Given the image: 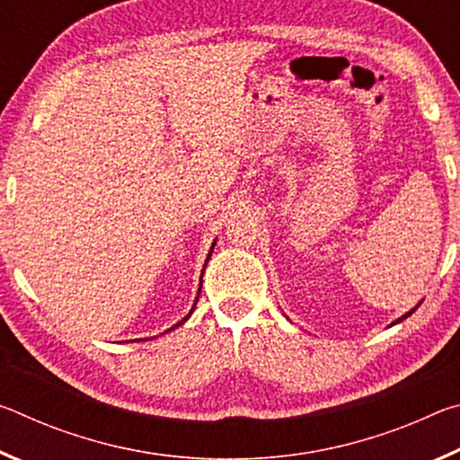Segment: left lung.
<instances>
[{"instance_id": "8db88e82", "label": "left lung", "mask_w": 460, "mask_h": 460, "mask_svg": "<svg viewBox=\"0 0 460 460\" xmlns=\"http://www.w3.org/2000/svg\"><path fill=\"white\" fill-rule=\"evenodd\" d=\"M420 305H422V300H420V302H418V305H416L414 308H411V310H408V313H406V314H402V316L398 318V321H394V323H392V324H389V326H394V324H398V323H402V321H406V318H408V316H410L411 313H416V310H418V306H420Z\"/></svg>"}]
</instances>
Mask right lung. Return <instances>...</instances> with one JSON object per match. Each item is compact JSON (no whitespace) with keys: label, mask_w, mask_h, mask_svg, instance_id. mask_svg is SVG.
Segmentation results:
<instances>
[{"label":"right lung","mask_w":460,"mask_h":460,"mask_svg":"<svg viewBox=\"0 0 460 460\" xmlns=\"http://www.w3.org/2000/svg\"><path fill=\"white\" fill-rule=\"evenodd\" d=\"M217 241V239H215ZM215 241H213V245H211V252H208V255H207V261H205V268H207V263H208V260H211V255H213V247H215ZM202 274H205V270H202ZM200 286H202V276H200ZM200 286H199V294H200ZM197 300H199V296H197ZM197 300H194V305H192V308H190V313L189 314H186L184 318H182V321L181 323H176L174 326H172V329H168V331H174V329H178V326H181V324H184L186 321H189V318H190V314H192V310H194V306H197ZM166 331V332H168Z\"/></svg>","instance_id":"obj_1"}]
</instances>
